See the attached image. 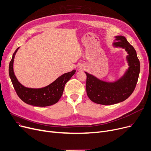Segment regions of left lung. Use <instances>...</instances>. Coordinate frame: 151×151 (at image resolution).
<instances>
[{
    "label": "left lung",
    "instance_id": "8db88e82",
    "mask_svg": "<svg viewBox=\"0 0 151 151\" xmlns=\"http://www.w3.org/2000/svg\"><path fill=\"white\" fill-rule=\"evenodd\" d=\"M114 47L125 49L129 68L116 81H102L92 74L86 75V90L88 97L93 102L101 105H113L127 99L134 92L140 72L139 61L135 49L123 36L115 37Z\"/></svg>",
    "mask_w": 151,
    "mask_h": 151
}]
</instances>
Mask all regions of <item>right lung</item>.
I'll return each mask as SVG.
<instances>
[{
	"mask_svg": "<svg viewBox=\"0 0 151 151\" xmlns=\"http://www.w3.org/2000/svg\"><path fill=\"white\" fill-rule=\"evenodd\" d=\"M19 48L14 52L9 65V76L17 96L25 103L37 107H47L58 102L63 94L65 84L76 73V70H73L72 71L63 74L45 87L27 88L17 81L13 70L14 58Z\"/></svg>",
	"mask_w": 151,
	"mask_h": 151,
	"instance_id": "add662e5",
	"label": "right lung"
}]
</instances>
